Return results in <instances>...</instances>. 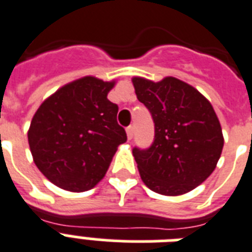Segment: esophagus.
Masks as SVG:
<instances>
[{
    "instance_id": "esophagus-1",
    "label": "esophagus",
    "mask_w": 252,
    "mask_h": 252,
    "mask_svg": "<svg viewBox=\"0 0 252 252\" xmlns=\"http://www.w3.org/2000/svg\"><path fill=\"white\" fill-rule=\"evenodd\" d=\"M133 133H134V126H126V136H128V140H132Z\"/></svg>"
}]
</instances>
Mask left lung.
I'll return each mask as SVG.
<instances>
[{
  "instance_id": "obj_1",
  "label": "left lung",
  "mask_w": 252,
  "mask_h": 252,
  "mask_svg": "<svg viewBox=\"0 0 252 252\" xmlns=\"http://www.w3.org/2000/svg\"><path fill=\"white\" fill-rule=\"evenodd\" d=\"M132 81L155 128L150 147L133 149L141 179L163 195L188 193L214 172L221 155L224 138L216 112L195 88L176 77Z\"/></svg>"
}]
</instances>
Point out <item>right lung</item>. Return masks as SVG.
<instances>
[{"mask_svg":"<svg viewBox=\"0 0 252 252\" xmlns=\"http://www.w3.org/2000/svg\"><path fill=\"white\" fill-rule=\"evenodd\" d=\"M115 81L85 76L46 98L32 118L28 144L42 175L68 191H87L107 172L126 133L118 105L107 99Z\"/></svg>","mask_w":252,"mask_h":252,"instance_id":"add662e5","label":"right lung"}]
</instances>
